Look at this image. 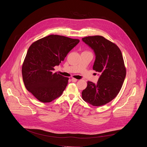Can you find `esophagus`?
Segmentation results:
<instances>
[{"label":"esophagus","mask_w":147,"mask_h":147,"mask_svg":"<svg viewBox=\"0 0 147 147\" xmlns=\"http://www.w3.org/2000/svg\"><path fill=\"white\" fill-rule=\"evenodd\" d=\"M71 81H72L73 82H76V81H77V80L76 78H71Z\"/></svg>","instance_id":"obj_1"}]
</instances>
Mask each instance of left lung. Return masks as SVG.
<instances>
[{
	"label": "left lung",
	"mask_w": 147,
	"mask_h": 147,
	"mask_svg": "<svg viewBox=\"0 0 147 147\" xmlns=\"http://www.w3.org/2000/svg\"><path fill=\"white\" fill-rule=\"evenodd\" d=\"M82 40L94 50L93 70L100 74L97 84L87 82L82 98L93 106H102L112 100L123 86L126 69L122 53L115 44L102 36H89Z\"/></svg>",
	"instance_id": "obj_1"
}]
</instances>
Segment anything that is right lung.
Returning a JSON list of instances; mask_svg holds the SVG:
<instances>
[{
  "mask_svg": "<svg viewBox=\"0 0 147 147\" xmlns=\"http://www.w3.org/2000/svg\"><path fill=\"white\" fill-rule=\"evenodd\" d=\"M79 42L78 39L50 35L29 47L22 65L23 79L27 90L38 100L51 102L62 94L69 78L53 73L54 67L64 60Z\"/></svg>",
  "mask_w": 147,
  "mask_h": 147,
  "instance_id": "add662e5",
  "label": "right lung"
}]
</instances>
